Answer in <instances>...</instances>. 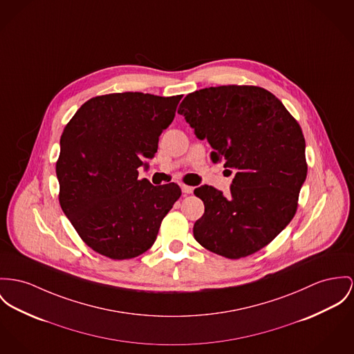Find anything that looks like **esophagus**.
<instances>
[{
  "instance_id": "34e87169",
  "label": "esophagus",
  "mask_w": 354,
  "mask_h": 354,
  "mask_svg": "<svg viewBox=\"0 0 354 354\" xmlns=\"http://www.w3.org/2000/svg\"><path fill=\"white\" fill-rule=\"evenodd\" d=\"M180 187H182V191H183V194H186V195H187V194H191V192H192V190H194V189H192L191 186H187V185H180Z\"/></svg>"
}]
</instances>
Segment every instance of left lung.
I'll use <instances>...</instances> for the list:
<instances>
[{
    "label": "left lung",
    "mask_w": 354,
    "mask_h": 354,
    "mask_svg": "<svg viewBox=\"0 0 354 354\" xmlns=\"http://www.w3.org/2000/svg\"><path fill=\"white\" fill-rule=\"evenodd\" d=\"M178 113L198 138H207L214 163L236 169L227 196L207 185L194 190L205 203L194 225L195 240L227 259L263 249L295 216L307 176L298 121L272 93L257 86L194 91Z\"/></svg>",
    "instance_id": "1"
}]
</instances>
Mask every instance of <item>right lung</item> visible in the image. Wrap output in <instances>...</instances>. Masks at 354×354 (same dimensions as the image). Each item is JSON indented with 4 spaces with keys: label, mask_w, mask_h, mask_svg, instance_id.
Masks as SVG:
<instances>
[{
    "label": "right lung",
    "mask_w": 354,
    "mask_h": 354,
    "mask_svg": "<svg viewBox=\"0 0 354 354\" xmlns=\"http://www.w3.org/2000/svg\"><path fill=\"white\" fill-rule=\"evenodd\" d=\"M182 95L114 93L84 102L60 137L59 203L84 244L113 260L133 259L156 240L182 195L152 186L138 167L158 152Z\"/></svg>",
    "instance_id": "add662e5"
}]
</instances>
